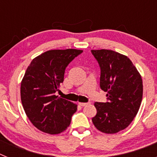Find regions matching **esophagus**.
I'll return each mask as SVG.
<instances>
[{"instance_id": "esophagus-1", "label": "esophagus", "mask_w": 157, "mask_h": 157, "mask_svg": "<svg viewBox=\"0 0 157 157\" xmlns=\"http://www.w3.org/2000/svg\"><path fill=\"white\" fill-rule=\"evenodd\" d=\"M89 103H84V102H78V105H81V106H86V105H88Z\"/></svg>"}]
</instances>
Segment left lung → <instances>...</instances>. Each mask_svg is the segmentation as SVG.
<instances>
[{"mask_svg": "<svg viewBox=\"0 0 157 157\" xmlns=\"http://www.w3.org/2000/svg\"><path fill=\"white\" fill-rule=\"evenodd\" d=\"M101 67L100 86L109 102H95L92 119L98 130L116 134L130 125L138 114L143 94L142 78L125 55L109 49L91 50Z\"/></svg>", "mask_w": 157, "mask_h": 157, "instance_id": "left-lung-1", "label": "left lung"}]
</instances>
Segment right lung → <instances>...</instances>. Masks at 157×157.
Instances as JSON below:
<instances>
[{"mask_svg": "<svg viewBox=\"0 0 157 157\" xmlns=\"http://www.w3.org/2000/svg\"><path fill=\"white\" fill-rule=\"evenodd\" d=\"M82 52L75 48L52 49L36 56L25 72L20 96L25 113L36 128L49 134L69 127L77 105L55 93L63 82L66 67Z\"/></svg>", "mask_w": 157, "mask_h": 157, "instance_id": "right-lung-1", "label": "right lung"}]
</instances>
